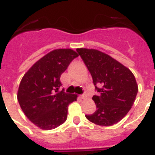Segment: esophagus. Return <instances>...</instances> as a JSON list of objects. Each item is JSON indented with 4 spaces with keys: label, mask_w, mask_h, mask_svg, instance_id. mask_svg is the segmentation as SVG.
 I'll list each match as a JSON object with an SVG mask.
<instances>
[{
    "label": "esophagus",
    "mask_w": 155,
    "mask_h": 155,
    "mask_svg": "<svg viewBox=\"0 0 155 155\" xmlns=\"http://www.w3.org/2000/svg\"><path fill=\"white\" fill-rule=\"evenodd\" d=\"M87 97V95L86 94H82V95H80V98H82V99H86Z\"/></svg>",
    "instance_id": "1"
}]
</instances>
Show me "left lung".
Returning a JSON list of instances; mask_svg holds the SVG:
<instances>
[{
	"instance_id": "obj_1",
	"label": "left lung",
	"mask_w": 155,
	"mask_h": 155,
	"mask_svg": "<svg viewBox=\"0 0 155 155\" xmlns=\"http://www.w3.org/2000/svg\"><path fill=\"white\" fill-rule=\"evenodd\" d=\"M92 76L97 95L93 100L97 110L86 115L91 122L109 126L124 118L135 101L138 86L134 75L128 68L111 56L95 49L77 48Z\"/></svg>"
}]
</instances>
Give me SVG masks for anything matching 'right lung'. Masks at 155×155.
Returning a JSON list of instances; mask_svg holds the SVG:
<instances>
[{"instance_id":"add662e5","label":"right lung","mask_w":155,"mask_h":155,"mask_svg":"<svg viewBox=\"0 0 155 155\" xmlns=\"http://www.w3.org/2000/svg\"><path fill=\"white\" fill-rule=\"evenodd\" d=\"M78 56L72 49L54 50L35 63L21 79L18 101L26 117L40 129L53 130L66 121L68 104L76 101L77 95L59 91L60 77Z\"/></svg>"}]
</instances>
